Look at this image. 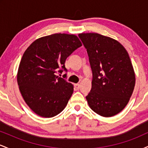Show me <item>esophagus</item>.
I'll use <instances>...</instances> for the list:
<instances>
[{"mask_svg": "<svg viewBox=\"0 0 148 148\" xmlns=\"http://www.w3.org/2000/svg\"><path fill=\"white\" fill-rule=\"evenodd\" d=\"M74 89L76 90H79V88H80V85H79V84H74Z\"/></svg>", "mask_w": 148, "mask_h": 148, "instance_id": "obj_1", "label": "esophagus"}]
</instances>
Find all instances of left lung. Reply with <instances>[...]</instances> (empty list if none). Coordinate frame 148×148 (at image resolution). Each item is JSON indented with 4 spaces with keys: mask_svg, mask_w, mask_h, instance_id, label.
I'll return each mask as SVG.
<instances>
[{
    "mask_svg": "<svg viewBox=\"0 0 148 148\" xmlns=\"http://www.w3.org/2000/svg\"><path fill=\"white\" fill-rule=\"evenodd\" d=\"M79 37L87 50L92 73L86 97L93 111L103 117L118 114L126 106L135 86V74L126 49L118 41L98 33Z\"/></svg>",
    "mask_w": 148,
    "mask_h": 148,
    "instance_id": "8db88e82",
    "label": "left lung"
}]
</instances>
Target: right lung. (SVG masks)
<instances>
[{"instance_id":"add662e5","label":"right lung","mask_w":148,"mask_h":148,"mask_svg":"<svg viewBox=\"0 0 148 148\" xmlns=\"http://www.w3.org/2000/svg\"><path fill=\"white\" fill-rule=\"evenodd\" d=\"M81 46L76 35L56 33L35 40L25 50L17 82L25 103L36 114L52 118L65 108L74 88L56 74L67 72L66 59Z\"/></svg>"}]
</instances>
